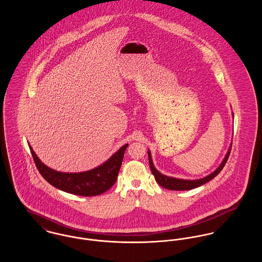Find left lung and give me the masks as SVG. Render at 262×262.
<instances>
[{"label":"left lung","instance_id":"1","mask_svg":"<svg viewBox=\"0 0 262 262\" xmlns=\"http://www.w3.org/2000/svg\"><path fill=\"white\" fill-rule=\"evenodd\" d=\"M232 116L234 117V115L232 114ZM232 145V144H231ZM231 145L229 147V149L227 151L226 155H225L223 161L221 162V164L217 167V169H215L212 173H210L209 176L203 178V179H199V180H183V179H177V178H172V177H168V176H164L162 174L160 171H158L152 161V157H151V153L150 150H148V159H149L150 169L151 172L153 173L155 181L157 182V184L160 187L167 188V189H171V190H188L191 188H195V187H201L202 185H205L206 183L210 182L211 180H213L216 176H218L220 173V171L223 169L229 154H230V150H231Z\"/></svg>","mask_w":262,"mask_h":262}]
</instances>
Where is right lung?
I'll use <instances>...</instances> for the list:
<instances>
[{
    "label": "right lung",
    "instance_id": "obj_1",
    "mask_svg": "<svg viewBox=\"0 0 262 262\" xmlns=\"http://www.w3.org/2000/svg\"><path fill=\"white\" fill-rule=\"evenodd\" d=\"M29 145L38 171L51 186L82 196H93L107 191L114 186L128 144L123 145L101 165L82 172H60L45 165Z\"/></svg>",
    "mask_w": 262,
    "mask_h": 262
}]
</instances>
